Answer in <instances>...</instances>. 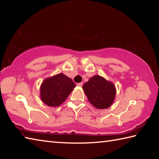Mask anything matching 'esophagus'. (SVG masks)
Instances as JSON below:
<instances>
[{"label":"esophagus","mask_w":159,"mask_h":159,"mask_svg":"<svg viewBox=\"0 0 159 159\" xmlns=\"http://www.w3.org/2000/svg\"><path fill=\"white\" fill-rule=\"evenodd\" d=\"M83 85V83L82 82H81V83H77V85H78V86H79V87H82Z\"/></svg>","instance_id":"34e87169"}]
</instances>
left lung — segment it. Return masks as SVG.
<instances>
[{"mask_svg": "<svg viewBox=\"0 0 159 159\" xmlns=\"http://www.w3.org/2000/svg\"><path fill=\"white\" fill-rule=\"evenodd\" d=\"M83 88L88 100L98 109L109 108L114 100L115 86L98 75L90 79L83 85Z\"/></svg>", "mask_w": 159, "mask_h": 159, "instance_id": "obj_1", "label": "left lung"}]
</instances>
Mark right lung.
I'll return each mask as SVG.
<instances>
[{"instance_id":"right-lung-1","label":"right lung","mask_w":159,"mask_h":159,"mask_svg":"<svg viewBox=\"0 0 159 159\" xmlns=\"http://www.w3.org/2000/svg\"><path fill=\"white\" fill-rule=\"evenodd\" d=\"M75 87L73 80L64 74L55 75L43 82L41 100L49 107H58L66 100Z\"/></svg>"}]
</instances>
